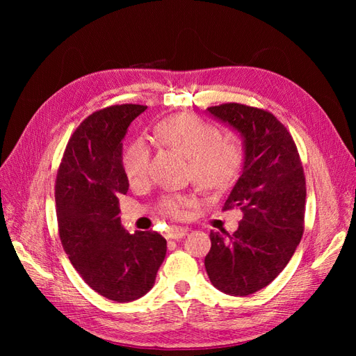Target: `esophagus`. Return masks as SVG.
Here are the masks:
<instances>
[{
    "label": "esophagus",
    "mask_w": 356,
    "mask_h": 356,
    "mask_svg": "<svg viewBox=\"0 0 356 356\" xmlns=\"http://www.w3.org/2000/svg\"><path fill=\"white\" fill-rule=\"evenodd\" d=\"M188 233V229L187 227H172L166 232V238L168 239H181L184 238V236Z\"/></svg>",
    "instance_id": "esophagus-1"
}]
</instances>
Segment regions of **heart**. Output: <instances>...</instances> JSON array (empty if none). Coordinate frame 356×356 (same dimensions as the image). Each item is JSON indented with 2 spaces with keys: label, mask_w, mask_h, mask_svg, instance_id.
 <instances>
[{
  "label": "heart",
  "mask_w": 356,
  "mask_h": 356,
  "mask_svg": "<svg viewBox=\"0 0 356 356\" xmlns=\"http://www.w3.org/2000/svg\"><path fill=\"white\" fill-rule=\"evenodd\" d=\"M157 135L168 147L177 149L188 160L193 181L208 191L229 188L243 163V148L238 139H225L218 127L193 115L169 117L157 127ZM124 172L132 184L143 182L149 169V148L136 139L123 156ZM191 195H169L161 199L160 209L169 217L179 218L191 207Z\"/></svg>",
  "instance_id": "1"
}]
</instances>
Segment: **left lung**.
Masks as SVG:
<instances>
[{"mask_svg":"<svg viewBox=\"0 0 356 356\" xmlns=\"http://www.w3.org/2000/svg\"><path fill=\"white\" fill-rule=\"evenodd\" d=\"M208 111L242 135L245 159L222 207L242 211L239 227L233 234L211 232L204 267L217 289L250 296L284 270L301 241L305 170L293 136L272 113L236 102Z\"/></svg>","mask_w":356,"mask_h":356,"instance_id":"1","label":"left lung"}]
</instances>
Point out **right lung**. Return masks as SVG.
<instances>
[{"label":"right lung","instance_id":"add662e5","mask_svg":"<svg viewBox=\"0 0 356 356\" xmlns=\"http://www.w3.org/2000/svg\"><path fill=\"white\" fill-rule=\"evenodd\" d=\"M145 110L111 105L84 118L67 144L55 186L59 238L71 264L93 291L118 303L145 296L166 255L163 236L127 233L118 217V197L129 190L122 141Z\"/></svg>","mask_w":356,"mask_h":356}]
</instances>
